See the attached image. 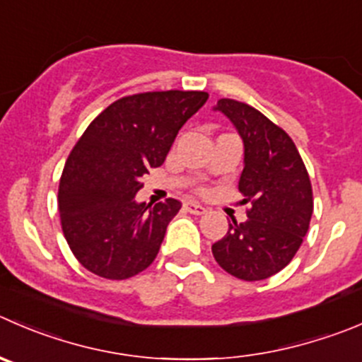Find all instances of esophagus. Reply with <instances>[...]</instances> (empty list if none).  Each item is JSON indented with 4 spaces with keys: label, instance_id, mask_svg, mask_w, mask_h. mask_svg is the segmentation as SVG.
Masks as SVG:
<instances>
[{
    "label": "esophagus",
    "instance_id": "1",
    "mask_svg": "<svg viewBox=\"0 0 362 362\" xmlns=\"http://www.w3.org/2000/svg\"><path fill=\"white\" fill-rule=\"evenodd\" d=\"M184 206L189 214H194V216H202V214L206 212L205 206H202L199 203H196V202H187Z\"/></svg>",
    "mask_w": 362,
    "mask_h": 362
}]
</instances>
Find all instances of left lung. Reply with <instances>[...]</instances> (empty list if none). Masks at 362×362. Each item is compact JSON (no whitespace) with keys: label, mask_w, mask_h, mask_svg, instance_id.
I'll return each mask as SVG.
<instances>
[{"label":"left lung","mask_w":362,"mask_h":362,"mask_svg":"<svg viewBox=\"0 0 362 362\" xmlns=\"http://www.w3.org/2000/svg\"><path fill=\"white\" fill-rule=\"evenodd\" d=\"M244 141L238 180L247 221L233 223L212 245L216 262L244 281H262L285 269L303 244L313 214L310 175L296 143L281 127L249 104L219 99Z\"/></svg>","instance_id":"left-lung-1"}]
</instances>
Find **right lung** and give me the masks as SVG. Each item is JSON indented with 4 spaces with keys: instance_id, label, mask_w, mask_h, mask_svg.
<instances>
[{
    "instance_id": "add662e5",
    "label": "right lung",
    "mask_w": 362,
    "mask_h": 362,
    "mask_svg": "<svg viewBox=\"0 0 362 362\" xmlns=\"http://www.w3.org/2000/svg\"><path fill=\"white\" fill-rule=\"evenodd\" d=\"M206 99V92L182 90L122 97L77 139L59 178L58 210L66 244L84 269L127 279L156 259L182 203L168 198L152 206L134 196Z\"/></svg>"
}]
</instances>
